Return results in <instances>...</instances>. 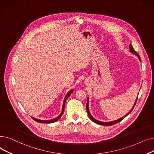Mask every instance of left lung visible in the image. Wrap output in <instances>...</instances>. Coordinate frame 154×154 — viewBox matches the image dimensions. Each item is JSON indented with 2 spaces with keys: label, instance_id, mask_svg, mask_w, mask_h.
Segmentation results:
<instances>
[{
  "label": "left lung",
  "instance_id": "1",
  "mask_svg": "<svg viewBox=\"0 0 154 154\" xmlns=\"http://www.w3.org/2000/svg\"><path fill=\"white\" fill-rule=\"evenodd\" d=\"M130 52L132 53V54H135L138 57V59H139V60H140V61H141V60H140V56H139V54L136 52V51L134 50V48L132 47V46H131V43H130ZM137 99H138V96H137V99H136V101H135V103H134V106H133V108H131V110L126 115H125L124 116H123V117H122V118H120V119H118V120H115V121H113V122H100V121H98V120H97L96 119H94L93 117L92 116V115H91V113H90V111H89V108H88V99H87V103H86V111H87V112H88V115H89V117L90 118V119L93 122H94V123H97V124H99V125H105V126H109V125H114V124H116V123H118L119 122H120V121H122L124 118H125V117H126L129 113H131V112L132 111V109H134V106H135V105H136V103H137Z\"/></svg>",
  "mask_w": 154,
  "mask_h": 154
}]
</instances>
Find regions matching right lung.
<instances>
[{
    "label": "right lung",
    "mask_w": 154,
    "mask_h": 154,
    "mask_svg": "<svg viewBox=\"0 0 154 154\" xmlns=\"http://www.w3.org/2000/svg\"><path fill=\"white\" fill-rule=\"evenodd\" d=\"M72 91H73V90H71V91H69L67 93L66 96L65 97V98H64V102H63V105L62 112H61V114H60L59 116H58L57 117H56V118H55V119H52V120H39V119H35V118H33V117H32V119L34 120H35V122H39V123H53V122H55L57 121L58 120H60V119H61V116H62V115H63V112H64V105H65V102H66V101L67 98L69 97V95L72 93Z\"/></svg>",
    "instance_id": "right-lung-1"
}]
</instances>
